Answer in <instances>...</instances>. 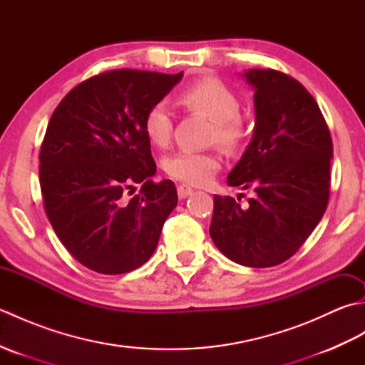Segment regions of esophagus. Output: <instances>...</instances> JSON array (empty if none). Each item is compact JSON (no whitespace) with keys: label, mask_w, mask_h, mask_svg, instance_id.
Here are the masks:
<instances>
[{"label":"esophagus","mask_w":365,"mask_h":365,"mask_svg":"<svg viewBox=\"0 0 365 365\" xmlns=\"http://www.w3.org/2000/svg\"><path fill=\"white\" fill-rule=\"evenodd\" d=\"M177 192H178V197H180V199H185V197H188V196H191V195H192V188H191V187H188V185L182 183V185H178Z\"/></svg>","instance_id":"34e87169"}]
</instances>
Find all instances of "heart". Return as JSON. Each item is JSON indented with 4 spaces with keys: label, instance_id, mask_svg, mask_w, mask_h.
Segmentation results:
<instances>
[{
    "label": "heart",
    "instance_id": "obj_1",
    "mask_svg": "<svg viewBox=\"0 0 365 365\" xmlns=\"http://www.w3.org/2000/svg\"><path fill=\"white\" fill-rule=\"evenodd\" d=\"M178 102L185 110L212 120L208 141L224 150H237L247 138V122L240 114L242 100L226 83L204 76L182 91ZM147 139L157 147H166L174 131V118L166 102L153 103L144 115ZM166 174L188 185H205L220 169V157L212 150H178L163 163Z\"/></svg>",
    "mask_w": 365,
    "mask_h": 365
}]
</instances>
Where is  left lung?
Masks as SVG:
<instances>
[{"instance_id": "8db88e82", "label": "left lung", "mask_w": 365, "mask_h": 365, "mask_svg": "<svg viewBox=\"0 0 365 365\" xmlns=\"http://www.w3.org/2000/svg\"><path fill=\"white\" fill-rule=\"evenodd\" d=\"M255 130L230 187L252 188L246 208L215 195L210 235L240 265L274 267L290 259L320 222L329 200L332 139L315 98L293 76L251 68Z\"/></svg>"}]
</instances>
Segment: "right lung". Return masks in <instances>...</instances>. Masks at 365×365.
Returning <instances> with one entry per match:
<instances>
[{"label":"right lung","instance_id":"obj_1","mask_svg":"<svg viewBox=\"0 0 365 365\" xmlns=\"http://www.w3.org/2000/svg\"><path fill=\"white\" fill-rule=\"evenodd\" d=\"M182 75L108 71L75 86L51 114L38 153L45 213L66 250L100 274L144 265L177 205L174 182L152 180L143 122Z\"/></svg>","mask_w":365,"mask_h":365}]
</instances>
